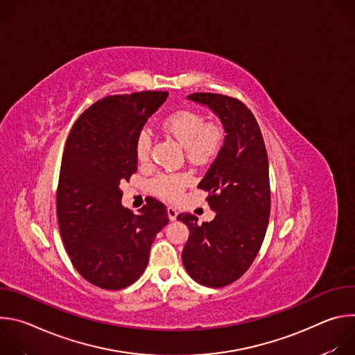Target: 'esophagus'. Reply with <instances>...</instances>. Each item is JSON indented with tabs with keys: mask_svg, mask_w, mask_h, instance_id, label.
Masks as SVG:
<instances>
[{
	"mask_svg": "<svg viewBox=\"0 0 355 355\" xmlns=\"http://www.w3.org/2000/svg\"><path fill=\"white\" fill-rule=\"evenodd\" d=\"M167 215H168V219H170V220H175V219H177L178 212H177V209H175V208L168 207V208H167Z\"/></svg>",
	"mask_w": 355,
	"mask_h": 355,
	"instance_id": "34e87169",
	"label": "esophagus"
}]
</instances>
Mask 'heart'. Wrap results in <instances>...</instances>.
<instances>
[{
  "label": "heart",
  "instance_id": "b5f03b06",
  "mask_svg": "<svg viewBox=\"0 0 355 355\" xmlns=\"http://www.w3.org/2000/svg\"><path fill=\"white\" fill-rule=\"evenodd\" d=\"M164 130L174 136L182 146L192 162L205 163L215 157L223 143V130L218 123L207 122L205 116L189 110L177 111L170 115L163 125ZM151 148V135L147 129L139 132L135 141V153L139 162H146ZM188 182L185 174H160L151 187L153 191L168 200L177 199Z\"/></svg>",
  "mask_w": 355,
  "mask_h": 355
}]
</instances>
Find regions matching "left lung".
Segmentation results:
<instances>
[{
    "mask_svg": "<svg viewBox=\"0 0 355 355\" xmlns=\"http://www.w3.org/2000/svg\"><path fill=\"white\" fill-rule=\"evenodd\" d=\"M188 99L208 105L226 136L198 184L209 192L207 200L215 219L198 223L195 215L177 216L189 229L182 263L198 284L220 288L250 268L263 244L271 209L268 156L260 126L241 101L211 92H195Z\"/></svg>",
    "mask_w": 355,
    "mask_h": 355,
    "instance_id": "8db88e82",
    "label": "left lung"
}]
</instances>
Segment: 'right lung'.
<instances>
[{
    "mask_svg": "<svg viewBox=\"0 0 355 355\" xmlns=\"http://www.w3.org/2000/svg\"><path fill=\"white\" fill-rule=\"evenodd\" d=\"M167 91L111 95L73 125L63 151L56 195L59 229L78 274L118 291L147 267L156 234L168 223L166 205L148 196L135 215L121 205V181L137 171L135 141Z\"/></svg>",
    "mask_w": 355,
    "mask_h": 355,
    "instance_id": "add662e5",
    "label": "right lung"
}]
</instances>
